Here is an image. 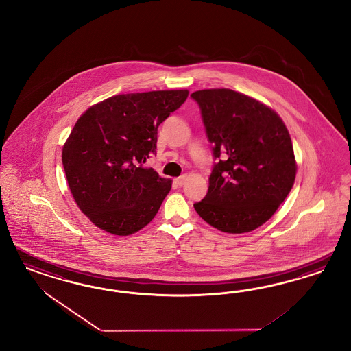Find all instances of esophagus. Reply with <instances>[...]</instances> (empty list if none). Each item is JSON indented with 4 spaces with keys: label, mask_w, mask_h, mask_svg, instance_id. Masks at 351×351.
I'll use <instances>...</instances> for the list:
<instances>
[{
    "label": "esophagus",
    "mask_w": 351,
    "mask_h": 351,
    "mask_svg": "<svg viewBox=\"0 0 351 351\" xmlns=\"http://www.w3.org/2000/svg\"><path fill=\"white\" fill-rule=\"evenodd\" d=\"M186 180H188V175H181L180 178L175 179V182H176L179 186H182Z\"/></svg>",
    "instance_id": "1"
}]
</instances>
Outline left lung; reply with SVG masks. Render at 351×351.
I'll list each match as a JSON object with an SVG mask.
<instances>
[{"label":"left lung","mask_w":351,"mask_h":351,"mask_svg":"<svg viewBox=\"0 0 351 351\" xmlns=\"http://www.w3.org/2000/svg\"><path fill=\"white\" fill-rule=\"evenodd\" d=\"M213 147L208 191L194 203L207 223L245 233L266 223L287 198L296 178L292 141L269 106L229 88L191 94Z\"/></svg>","instance_id":"1"}]
</instances>
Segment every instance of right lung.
Listing matches in <instances>:
<instances>
[{
	"mask_svg": "<svg viewBox=\"0 0 351 351\" xmlns=\"http://www.w3.org/2000/svg\"><path fill=\"white\" fill-rule=\"evenodd\" d=\"M188 94L170 90L112 96L78 118L62 160L77 206L97 228L130 235L157 215L171 180L144 163L157 153L158 126Z\"/></svg>",
	"mask_w": 351,
	"mask_h": 351,
	"instance_id": "1",
	"label": "right lung"
}]
</instances>
